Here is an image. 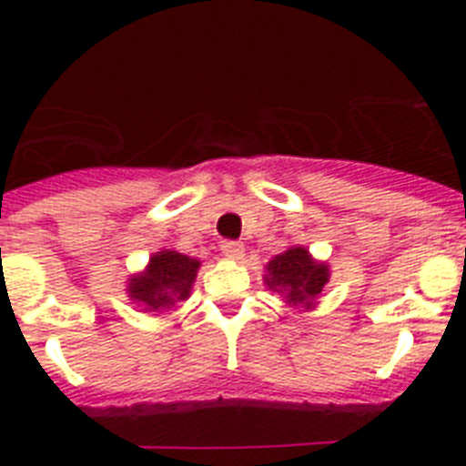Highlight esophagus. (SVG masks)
<instances>
[{
    "mask_svg": "<svg viewBox=\"0 0 466 466\" xmlns=\"http://www.w3.org/2000/svg\"><path fill=\"white\" fill-rule=\"evenodd\" d=\"M221 252H224V257L228 258H242V254H245V245L238 240H224L221 242Z\"/></svg>",
    "mask_w": 466,
    "mask_h": 466,
    "instance_id": "34e87169",
    "label": "esophagus"
}]
</instances>
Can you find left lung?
I'll list each match as a JSON object with an SVG mask.
<instances>
[{
	"mask_svg": "<svg viewBox=\"0 0 466 466\" xmlns=\"http://www.w3.org/2000/svg\"><path fill=\"white\" fill-rule=\"evenodd\" d=\"M268 275L263 282L268 289L279 291L294 308H312L329 282V266L310 257L306 247H289L266 266Z\"/></svg>",
	"mask_w": 466,
	"mask_h": 466,
	"instance_id": "obj_1",
	"label": "left lung"
}]
</instances>
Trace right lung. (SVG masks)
Returning a JSON list of instances; mask_svg holds the SVG:
<instances>
[{
    "mask_svg": "<svg viewBox=\"0 0 466 466\" xmlns=\"http://www.w3.org/2000/svg\"><path fill=\"white\" fill-rule=\"evenodd\" d=\"M200 261L179 254L175 249H163L149 258L147 270L127 282V294L147 312H166L187 300L191 294Z\"/></svg>",
    "mask_w": 466,
    "mask_h": 466,
    "instance_id": "1",
    "label": "right lung"
}]
</instances>
